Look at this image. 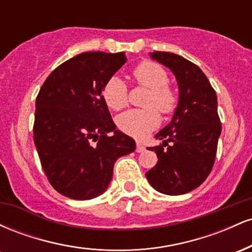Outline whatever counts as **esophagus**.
I'll return each instance as SVG.
<instances>
[{"label":"esophagus","mask_w":252,"mask_h":252,"mask_svg":"<svg viewBox=\"0 0 252 252\" xmlns=\"http://www.w3.org/2000/svg\"><path fill=\"white\" fill-rule=\"evenodd\" d=\"M144 150H146V148H144V146H143L142 143H140V142L136 143V152H137V153H143Z\"/></svg>","instance_id":"1"}]
</instances>
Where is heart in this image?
Listing matches in <instances>:
<instances>
[{
	"instance_id": "1",
	"label": "heart",
	"mask_w": 252,
	"mask_h": 252,
	"mask_svg": "<svg viewBox=\"0 0 252 252\" xmlns=\"http://www.w3.org/2000/svg\"><path fill=\"white\" fill-rule=\"evenodd\" d=\"M136 82L150 90L147 106H155L162 114H170L176 106V94L168 84V74L161 65L153 62H142L135 67ZM103 98L106 105L121 110L128 103V88L120 77L112 76L103 86ZM154 108L129 110L117 118V126L122 131L136 138H142L150 130L160 124V116Z\"/></svg>"
}]
</instances>
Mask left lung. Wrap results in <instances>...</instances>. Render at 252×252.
<instances>
[{"instance_id":"obj_1","label":"left lung","mask_w":252,"mask_h":252,"mask_svg":"<svg viewBox=\"0 0 252 252\" xmlns=\"http://www.w3.org/2000/svg\"><path fill=\"white\" fill-rule=\"evenodd\" d=\"M149 56L173 72L179 100L172 121L155 135L162 144L148 148L158 161L146 176L158 192L185 194L206 180L215 163L221 132L217 94L204 72L189 60L169 52Z\"/></svg>"}]
</instances>
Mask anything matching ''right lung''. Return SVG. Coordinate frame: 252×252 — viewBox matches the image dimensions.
Instances as JSON below:
<instances>
[{"mask_svg":"<svg viewBox=\"0 0 252 252\" xmlns=\"http://www.w3.org/2000/svg\"><path fill=\"white\" fill-rule=\"evenodd\" d=\"M126 62L124 52H85L58 66L40 89L34 143L50 184L67 198L103 194L117 158L136 148L116 129L102 94Z\"/></svg>","mask_w":252,"mask_h":252,"instance_id":"right-lung-1","label":"right lung"}]
</instances>
